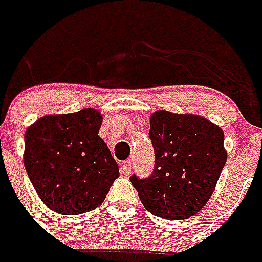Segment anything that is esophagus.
Listing matches in <instances>:
<instances>
[{
	"label": "esophagus",
	"instance_id": "esophagus-1",
	"mask_svg": "<svg viewBox=\"0 0 262 262\" xmlns=\"http://www.w3.org/2000/svg\"><path fill=\"white\" fill-rule=\"evenodd\" d=\"M131 169H133V162L131 161H124L120 167V173L124 176H129L131 174Z\"/></svg>",
	"mask_w": 262,
	"mask_h": 262
}]
</instances>
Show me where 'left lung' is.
Wrapping results in <instances>:
<instances>
[{"instance_id": "1", "label": "left lung", "mask_w": 262, "mask_h": 262, "mask_svg": "<svg viewBox=\"0 0 262 262\" xmlns=\"http://www.w3.org/2000/svg\"><path fill=\"white\" fill-rule=\"evenodd\" d=\"M156 165L151 176L129 177L150 214L173 221L193 216L214 193L227 160L225 134L208 119L157 111L150 116Z\"/></svg>"}]
</instances>
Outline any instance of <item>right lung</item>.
<instances>
[{
  "label": "right lung",
  "instance_id": "obj_1",
  "mask_svg": "<svg viewBox=\"0 0 262 262\" xmlns=\"http://www.w3.org/2000/svg\"><path fill=\"white\" fill-rule=\"evenodd\" d=\"M101 114L92 108L47 115L25 131L24 166L48 208L78 215L97 208L119 177V166L98 137Z\"/></svg>",
  "mask_w": 262,
  "mask_h": 262
}]
</instances>
